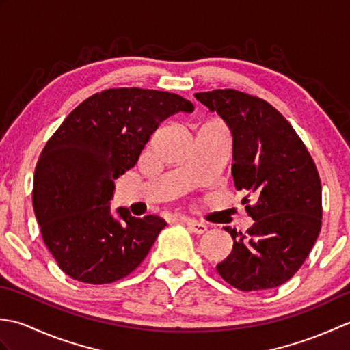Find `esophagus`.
<instances>
[{"instance_id": "obj_1", "label": "esophagus", "mask_w": 350, "mask_h": 350, "mask_svg": "<svg viewBox=\"0 0 350 350\" xmlns=\"http://www.w3.org/2000/svg\"><path fill=\"white\" fill-rule=\"evenodd\" d=\"M182 221L187 224V227L191 230L192 233L196 234H203L206 230H207V226L203 224V222H198L196 219H191V218H182Z\"/></svg>"}]
</instances>
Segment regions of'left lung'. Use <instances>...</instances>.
Listing matches in <instances>:
<instances>
[{
  "label": "left lung",
  "mask_w": 350,
  "mask_h": 350,
  "mask_svg": "<svg viewBox=\"0 0 350 350\" xmlns=\"http://www.w3.org/2000/svg\"><path fill=\"white\" fill-rule=\"evenodd\" d=\"M196 99L228 126L233 137L232 176L254 224L233 237L230 256L217 266L228 284L251 290L284 284L306 262L322 227V185L316 163L281 113L247 93L212 90Z\"/></svg>",
  "instance_id": "left-lung-1"
}]
</instances>
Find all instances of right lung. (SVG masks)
Wrapping results in <instances>:
<instances>
[{"mask_svg": "<svg viewBox=\"0 0 350 350\" xmlns=\"http://www.w3.org/2000/svg\"><path fill=\"white\" fill-rule=\"evenodd\" d=\"M194 105L182 96L109 88L66 117L37 161L33 207L43 242L60 269L88 284L135 271L167 222L156 215L111 213L114 180L135 165L161 122Z\"/></svg>", "mask_w": 350, "mask_h": 350, "instance_id": "obj_1", "label": "right lung"}]
</instances>
